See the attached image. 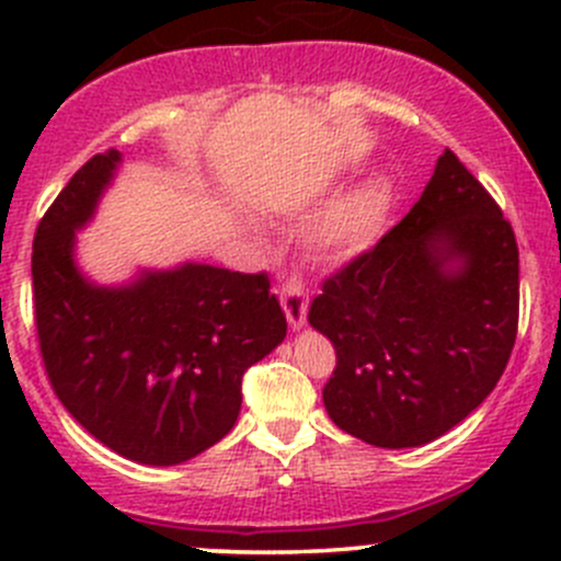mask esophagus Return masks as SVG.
Here are the masks:
<instances>
[{"instance_id": "1", "label": "esophagus", "mask_w": 561, "mask_h": 561, "mask_svg": "<svg viewBox=\"0 0 561 561\" xmlns=\"http://www.w3.org/2000/svg\"><path fill=\"white\" fill-rule=\"evenodd\" d=\"M282 309H285L287 322L293 328H301L307 322V312H309V290H307V282L298 271H290V274L282 279Z\"/></svg>"}]
</instances>
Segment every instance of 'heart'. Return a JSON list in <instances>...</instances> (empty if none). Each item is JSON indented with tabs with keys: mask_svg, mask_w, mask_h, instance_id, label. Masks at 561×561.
<instances>
[{
	"mask_svg": "<svg viewBox=\"0 0 561 561\" xmlns=\"http://www.w3.org/2000/svg\"><path fill=\"white\" fill-rule=\"evenodd\" d=\"M388 190L377 181L358 186L333 203L312 228V244L328 257H350L364 252L382 233L388 217Z\"/></svg>",
	"mask_w": 561,
	"mask_h": 561,
	"instance_id": "heart-1",
	"label": "heart"
}]
</instances>
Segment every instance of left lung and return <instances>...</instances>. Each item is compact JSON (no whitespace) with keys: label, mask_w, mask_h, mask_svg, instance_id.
Instances as JSON below:
<instances>
[{"label":"left lung","mask_w":561,"mask_h":561,"mask_svg":"<svg viewBox=\"0 0 561 561\" xmlns=\"http://www.w3.org/2000/svg\"><path fill=\"white\" fill-rule=\"evenodd\" d=\"M309 322L336 350L322 401L342 432L377 448L432 443L483 404L511 360L516 233L445 149L410 214L322 282Z\"/></svg>","instance_id":"8db88e82"}]
</instances>
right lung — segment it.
Returning <instances> with one entry per match:
<instances>
[{
    "label": "right lung",
    "instance_id": "1",
    "mask_svg": "<svg viewBox=\"0 0 561 561\" xmlns=\"http://www.w3.org/2000/svg\"><path fill=\"white\" fill-rule=\"evenodd\" d=\"M122 160L94 154L43 214L32 244L39 355L50 388L118 456L171 467L233 428L244 371L285 339L265 271L186 263L129 287H98L72 263Z\"/></svg>",
    "mask_w": 561,
    "mask_h": 561
}]
</instances>
